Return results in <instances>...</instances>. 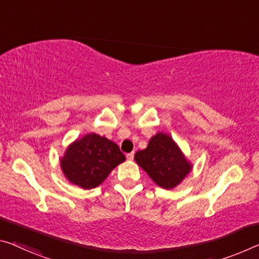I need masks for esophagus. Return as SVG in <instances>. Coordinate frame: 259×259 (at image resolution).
Segmentation results:
<instances>
[{"instance_id":"obj_1","label":"esophagus","mask_w":259,"mask_h":259,"mask_svg":"<svg viewBox=\"0 0 259 259\" xmlns=\"http://www.w3.org/2000/svg\"><path fill=\"white\" fill-rule=\"evenodd\" d=\"M134 152H131V153H128V154H126V159H128V160H134Z\"/></svg>"}]
</instances>
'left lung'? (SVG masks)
Here are the masks:
<instances>
[{"label": "left lung", "mask_w": 259, "mask_h": 259, "mask_svg": "<svg viewBox=\"0 0 259 259\" xmlns=\"http://www.w3.org/2000/svg\"><path fill=\"white\" fill-rule=\"evenodd\" d=\"M135 160L163 189L179 186L192 167L173 138L163 133L152 137L146 149L135 154Z\"/></svg>", "instance_id": "left-lung-1"}]
</instances>
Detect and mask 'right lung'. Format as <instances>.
Instances as JSON below:
<instances>
[{
    "label": "right lung",
    "mask_w": 259,
    "mask_h": 259,
    "mask_svg": "<svg viewBox=\"0 0 259 259\" xmlns=\"http://www.w3.org/2000/svg\"><path fill=\"white\" fill-rule=\"evenodd\" d=\"M124 160L125 155L115 143L97 134H88L68 146L61 158V168L72 184L93 189Z\"/></svg>",
    "instance_id": "obj_1"
}]
</instances>
